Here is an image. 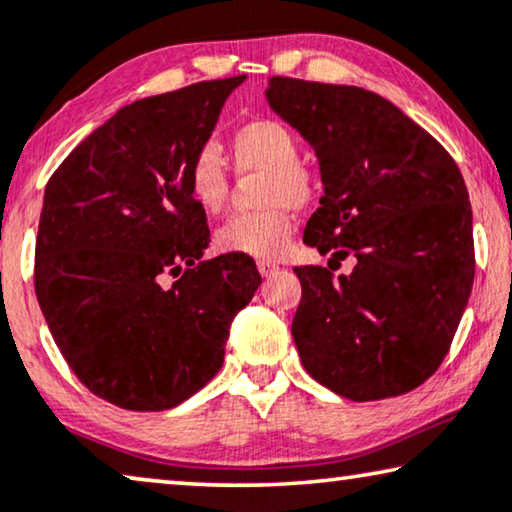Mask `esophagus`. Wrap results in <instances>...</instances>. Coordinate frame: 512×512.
<instances>
[{
	"label": "esophagus",
	"mask_w": 512,
	"mask_h": 512,
	"mask_svg": "<svg viewBox=\"0 0 512 512\" xmlns=\"http://www.w3.org/2000/svg\"><path fill=\"white\" fill-rule=\"evenodd\" d=\"M256 268H258V272H261V277H272L274 272H279V265L272 261H258Z\"/></svg>",
	"instance_id": "esophagus-1"
}]
</instances>
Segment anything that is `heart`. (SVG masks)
Instances as JSON below:
<instances>
[{
	"mask_svg": "<svg viewBox=\"0 0 512 512\" xmlns=\"http://www.w3.org/2000/svg\"><path fill=\"white\" fill-rule=\"evenodd\" d=\"M238 173L263 175L258 189L261 210L228 219L214 235L224 254L274 261L284 256L295 231L293 207H305L316 196V177L298 159V140L277 120H254L231 138ZM187 187L205 214L224 212L228 203V173L217 147L205 145L187 168Z\"/></svg>",
	"mask_w": 512,
	"mask_h": 512,
	"instance_id": "b5f03b06",
	"label": "heart"
}]
</instances>
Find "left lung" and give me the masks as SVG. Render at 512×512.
Here are the masks:
<instances>
[{
	"mask_svg": "<svg viewBox=\"0 0 512 512\" xmlns=\"http://www.w3.org/2000/svg\"><path fill=\"white\" fill-rule=\"evenodd\" d=\"M270 108L314 147L323 198L305 228L351 274L295 268L300 360L337 395L369 402L425 383L446 358L473 286V214L439 140L353 85L270 78Z\"/></svg>",
	"mask_w": 512,
	"mask_h": 512,
	"instance_id": "obj_1",
	"label": "left lung"
}]
</instances>
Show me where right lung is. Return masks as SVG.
Listing matches in <instances>:
<instances>
[{"label":"right lung","mask_w":512,"mask_h":512,"mask_svg":"<svg viewBox=\"0 0 512 512\" xmlns=\"http://www.w3.org/2000/svg\"><path fill=\"white\" fill-rule=\"evenodd\" d=\"M247 76L117 110L62 161L43 194L36 298L87 390L129 411L173 409L219 372L254 258L201 261L210 231L187 168ZM178 279L166 289L163 279Z\"/></svg>","instance_id":"1"}]
</instances>
